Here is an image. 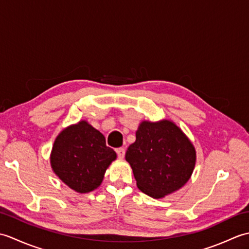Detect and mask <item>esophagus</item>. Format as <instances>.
Wrapping results in <instances>:
<instances>
[{
    "instance_id": "34e87169",
    "label": "esophagus",
    "mask_w": 249,
    "mask_h": 249,
    "mask_svg": "<svg viewBox=\"0 0 249 249\" xmlns=\"http://www.w3.org/2000/svg\"><path fill=\"white\" fill-rule=\"evenodd\" d=\"M116 154H118V157L119 158H124V156H125V150H124V147H119V149H116Z\"/></svg>"
}]
</instances>
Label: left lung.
<instances>
[{
    "label": "left lung",
    "instance_id": "8db88e82",
    "mask_svg": "<svg viewBox=\"0 0 249 249\" xmlns=\"http://www.w3.org/2000/svg\"><path fill=\"white\" fill-rule=\"evenodd\" d=\"M125 158L141 192L162 198L187 183L195 168L196 151L173 122L143 121Z\"/></svg>",
    "mask_w": 249,
    "mask_h": 249
}]
</instances>
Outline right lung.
<instances>
[{"label": "right lung", "instance_id": "add662e5", "mask_svg": "<svg viewBox=\"0 0 249 249\" xmlns=\"http://www.w3.org/2000/svg\"><path fill=\"white\" fill-rule=\"evenodd\" d=\"M116 158L106 145L104 135L80 121L63 129L52 147V170L68 187L77 193H89L103 182L105 172Z\"/></svg>", "mask_w": 249, "mask_h": 249}]
</instances>
